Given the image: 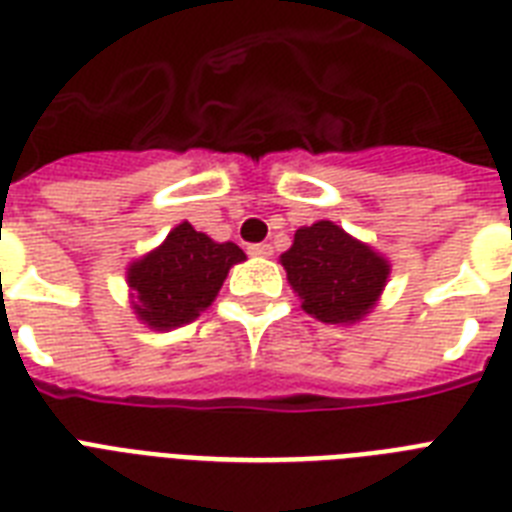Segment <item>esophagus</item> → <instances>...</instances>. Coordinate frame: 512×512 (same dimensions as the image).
I'll list each match as a JSON object with an SVG mask.
<instances>
[{"label":"esophagus","mask_w":512,"mask_h":512,"mask_svg":"<svg viewBox=\"0 0 512 512\" xmlns=\"http://www.w3.org/2000/svg\"><path fill=\"white\" fill-rule=\"evenodd\" d=\"M249 255L271 257L273 255V247H271V244H252V247H249Z\"/></svg>","instance_id":"obj_1"}]
</instances>
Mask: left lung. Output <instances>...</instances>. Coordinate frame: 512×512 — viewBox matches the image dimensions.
<instances>
[{
  "label": "left lung",
  "instance_id": "8db88e82",
  "mask_svg": "<svg viewBox=\"0 0 512 512\" xmlns=\"http://www.w3.org/2000/svg\"><path fill=\"white\" fill-rule=\"evenodd\" d=\"M281 265L303 311L342 327L369 316L390 279L388 257L332 220L297 228Z\"/></svg>",
  "mask_w": 512,
  "mask_h": 512
}]
</instances>
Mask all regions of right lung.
<instances>
[{
	"label": "right lung",
	"mask_w": 512,
	"mask_h": 512,
	"mask_svg": "<svg viewBox=\"0 0 512 512\" xmlns=\"http://www.w3.org/2000/svg\"><path fill=\"white\" fill-rule=\"evenodd\" d=\"M247 260L233 241H215L188 220L167 239L127 265L130 308L140 324L170 332L199 319L215 303L233 265Z\"/></svg>",
	"instance_id": "1"
}]
</instances>
